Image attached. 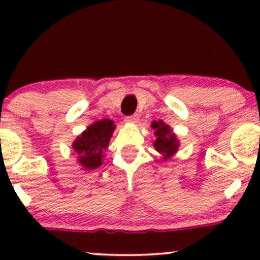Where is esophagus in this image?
Listing matches in <instances>:
<instances>
[{
    "label": "esophagus",
    "mask_w": 260,
    "mask_h": 260,
    "mask_svg": "<svg viewBox=\"0 0 260 260\" xmlns=\"http://www.w3.org/2000/svg\"><path fill=\"white\" fill-rule=\"evenodd\" d=\"M124 121L127 122V123H137V122L139 121V116L138 115H132V116H127L126 118H124Z\"/></svg>",
    "instance_id": "esophagus-1"
}]
</instances>
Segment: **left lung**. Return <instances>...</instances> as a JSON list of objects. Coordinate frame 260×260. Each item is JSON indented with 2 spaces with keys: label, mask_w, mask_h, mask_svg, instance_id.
<instances>
[{
  "label": "left lung",
  "mask_w": 260,
  "mask_h": 260,
  "mask_svg": "<svg viewBox=\"0 0 260 260\" xmlns=\"http://www.w3.org/2000/svg\"><path fill=\"white\" fill-rule=\"evenodd\" d=\"M151 128L154 129L155 136L153 140L154 148L157 153L162 155L161 160L166 161L171 159L180 148V140L177 139V136L174 133L172 128L162 120L151 122Z\"/></svg>",
  "instance_id": "obj_1"
}]
</instances>
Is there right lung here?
<instances>
[{
    "instance_id": "add662e5",
    "label": "right lung",
    "mask_w": 260,
    "mask_h": 260,
    "mask_svg": "<svg viewBox=\"0 0 260 260\" xmlns=\"http://www.w3.org/2000/svg\"><path fill=\"white\" fill-rule=\"evenodd\" d=\"M115 128L112 120L104 118L86 127V129L74 139L72 148L76 151L77 161L82 166V170L90 171L103 165L105 157L104 151L109 147Z\"/></svg>"
}]
</instances>
